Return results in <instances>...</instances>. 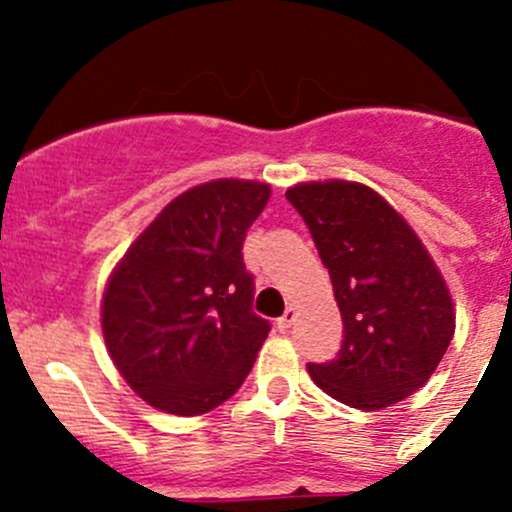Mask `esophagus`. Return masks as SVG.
I'll return each instance as SVG.
<instances>
[{
    "instance_id": "34e87169",
    "label": "esophagus",
    "mask_w": 512,
    "mask_h": 512,
    "mask_svg": "<svg viewBox=\"0 0 512 512\" xmlns=\"http://www.w3.org/2000/svg\"><path fill=\"white\" fill-rule=\"evenodd\" d=\"M294 317H297V309H294V307H287V309H285V314H282V317L277 319V327H280V329H289V327H292Z\"/></svg>"
}]
</instances>
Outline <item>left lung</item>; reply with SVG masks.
Instances as JSON below:
<instances>
[{
  "instance_id": "8db88e82",
  "label": "left lung",
  "mask_w": 512,
  "mask_h": 512,
  "mask_svg": "<svg viewBox=\"0 0 512 512\" xmlns=\"http://www.w3.org/2000/svg\"><path fill=\"white\" fill-rule=\"evenodd\" d=\"M285 195L312 232L344 322L337 359L307 364L309 376L352 409L399 404L431 379L456 332L441 270L369 185L309 180Z\"/></svg>"
}]
</instances>
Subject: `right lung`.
I'll return each mask as SVG.
<instances>
[{
    "label": "right lung",
    "instance_id": "1",
    "mask_svg": "<svg viewBox=\"0 0 512 512\" xmlns=\"http://www.w3.org/2000/svg\"><path fill=\"white\" fill-rule=\"evenodd\" d=\"M270 193L260 180L195 185L170 200L113 267L101 299L103 342L153 409L208 414L250 374L270 322L252 312L242 240Z\"/></svg>",
    "mask_w": 512,
    "mask_h": 512
}]
</instances>
